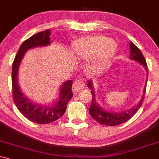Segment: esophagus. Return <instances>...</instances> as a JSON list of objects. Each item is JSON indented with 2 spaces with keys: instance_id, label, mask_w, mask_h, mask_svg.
Instances as JSON below:
<instances>
[{
  "instance_id": "esophagus-1",
  "label": "esophagus",
  "mask_w": 159,
  "mask_h": 159,
  "mask_svg": "<svg viewBox=\"0 0 159 159\" xmlns=\"http://www.w3.org/2000/svg\"><path fill=\"white\" fill-rule=\"evenodd\" d=\"M85 87V83L82 80H76L73 82V93H78L81 89H83Z\"/></svg>"
}]
</instances>
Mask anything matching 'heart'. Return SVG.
I'll return each mask as SVG.
<instances>
[{
	"label": "heart",
	"instance_id": "obj_1",
	"mask_svg": "<svg viewBox=\"0 0 159 159\" xmlns=\"http://www.w3.org/2000/svg\"><path fill=\"white\" fill-rule=\"evenodd\" d=\"M116 49L113 40L104 37H87L78 40L73 46L77 57L89 59V64L94 70H102L106 67Z\"/></svg>",
	"mask_w": 159,
	"mask_h": 159
}]
</instances>
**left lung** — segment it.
I'll return each mask as SVG.
<instances>
[{
  "label": "left lung",
  "instance_id": "left-lung-1",
  "mask_svg": "<svg viewBox=\"0 0 159 159\" xmlns=\"http://www.w3.org/2000/svg\"><path fill=\"white\" fill-rule=\"evenodd\" d=\"M130 58L135 61H138L139 64H142L146 69V73H147V78H148V66L146 64V61L145 60L144 56L142 54L141 51L134 45L133 42H130ZM147 81V80H146ZM88 86L90 89H92V104L91 106L89 108V111L90 115L95 119L98 123H99L102 125H106V126H117L119 124L125 123L126 121L131 118L137 112L139 108L143 105V102L144 101L145 98V93H146V84L144 89V93H143L142 98L139 101V103L136 105V106L132 107L131 109L127 111H124L122 112H110L107 111H105L99 106L98 102L95 100V93H94V90L93 89V83L91 81L88 82Z\"/></svg>",
  "mask_w": 159,
  "mask_h": 159
}]
</instances>
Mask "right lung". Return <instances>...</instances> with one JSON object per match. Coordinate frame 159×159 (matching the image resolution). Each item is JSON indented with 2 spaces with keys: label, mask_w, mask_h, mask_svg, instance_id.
<instances>
[{
  "label": "right lung",
  "mask_w": 159,
  "mask_h": 159,
  "mask_svg": "<svg viewBox=\"0 0 159 159\" xmlns=\"http://www.w3.org/2000/svg\"><path fill=\"white\" fill-rule=\"evenodd\" d=\"M50 30L38 32L24 41L20 45L17 54L12 65V90L13 99L20 113L32 122L40 124H50L57 120L64 115L67 104L71 99L72 93V80L65 82L60 90L58 102L52 106L41 105L32 103L20 91L18 85V69L20 63L25 52L32 48L45 46L50 44Z\"/></svg>",
  "instance_id": "right-lung-1"
}]
</instances>
